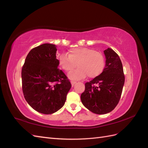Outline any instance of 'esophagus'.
I'll return each mask as SVG.
<instances>
[{"mask_svg":"<svg viewBox=\"0 0 148 148\" xmlns=\"http://www.w3.org/2000/svg\"><path fill=\"white\" fill-rule=\"evenodd\" d=\"M77 83V82H75V81H71V85H72V86H73L74 85H75V84Z\"/></svg>","mask_w":148,"mask_h":148,"instance_id":"34e87169","label":"esophagus"}]
</instances>
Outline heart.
<instances>
[{
  "label": "heart",
  "instance_id": "obj_1",
  "mask_svg": "<svg viewBox=\"0 0 148 148\" xmlns=\"http://www.w3.org/2000/svg\"><path fill=\"white\" fill-rule=\"evenodd\" d=\"M71 71L69 77L71 79H81L88 75L90 78H95L102 73L106 65V58L101 52L87 47L71 49L69 55L62 53L59 57V64L66 72Z\"/></svg>",
  "mask_w": 148,
  "mask_h": 148
}]
</instances>
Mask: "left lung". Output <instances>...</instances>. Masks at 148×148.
Masks as SVG:
<instances>
[{"label":"left lung","instance_id":"left-lung-1","mask_svg":"<svg viewBox=\"0 0 148 148\" xmlns=\"http://www.w3.org/2000/svg\"><path fill=\"white\" fill-rule=\"evenodd\" d=\"M106 66L102 73L85 83L81 101L85 107L96 114H105L113 110L122 95L125 75L122 62L114 50L104 51Z\"/></svg>","mask_w":148,"mask_h":148}]
</instances>
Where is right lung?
<instances>
[{
	"label": "right lung",
	"mask_w": 148,
	"mask_h": 148,
	"mask_svg": "<svg viewBox=\"0 0 148 148\" xmlns=\"http://www.w3.org/2000/svg\"><path fill=\"white\" fill-rule=\"evenodd\" d=\"M54 44H43L31 49L21 70L22 91L28 104L38 112L51 114L64 106L71 87L58 69Z\"/></svg>",
	"instance_id": "right-lung-1"
}]
</instances>
